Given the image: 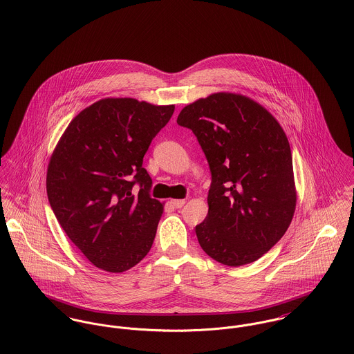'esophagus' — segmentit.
I'll return each instance as SVG.
<instances>
[{
  "label": "esophagus",
  "instance_id": "1",
  "mask_svg": "<svg viewBox=\"0 0 354 354\" xmlns=\"http://www.w3.org/2000/svg\"><path fill=\"white\" fill-rule=\"evenodd\" d=\"M169 204L171 205V207H174V208H181L184 204H185V201L183 199V201H178V199H171Z\"/></svg>",
  "mask_w": 354,
  "mask_h": 354
}]
</instances>
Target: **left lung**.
<instances>
[{"instance_id": "obj_1", "label": "left lung", "mask_w": 354, "mask_h": 354, "mask_svg": "<svg viewBox=\"0 0 354 354\" xmlns=\"http://www.w3.org/2000/svg\"><path fill=\"white\" fill-rule=\"evenodd\" d=\"M177 124L192 129L212 176L208 214L195 229L203 251L230 267L256 261L282 239L296 211L285 131L264 106L234 93L187 104Z\"/></svg>"}]
</instances>
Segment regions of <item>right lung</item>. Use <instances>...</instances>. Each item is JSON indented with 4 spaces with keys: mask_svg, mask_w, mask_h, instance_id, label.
Listing matches in <instances>:
<instances>
[{
    "mask_svg": "<svg viewBox=\"0 0 354 354\" xmlns=\"http://www.w3.org/2000/svg\"><path fill=\"white\" fill-rule=\"evenodd\" d=\"M174 104L104 98L83 109L51 153L46 191L71 241L95 267L124 272L151 250L163 203L142 166ZM141 183L138 196L131 194Z\"/></svg>",
    "mask_w": 354,
    "mask_h": 354,
    "instance_id": "obj_1",
    "label": "right lung"
}]
</instances>
